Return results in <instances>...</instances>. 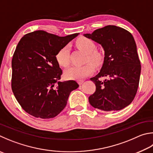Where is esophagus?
Masks as SVG:
<instances>
[{
  "mask_svg": "<svg viewBox=\"0 0 153 153\" xmlns=\"http://www.w3.org/2000/svg\"><path fill=\"white\" fill-rule=\"evenodd\" d=\"M84 79H79V80H77V83H78L79 84H82L83 83H84Z\"/></svg>",
  "mask_w": 153,
  "mask_h": 153,
  "instance_id": "34e87169",
  "label": "esophagus"
}]
</instances>
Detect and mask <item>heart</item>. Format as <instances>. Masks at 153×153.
<instances>
[{
  "label": "heart",
  "mask_w": 153,
  "mask_h": 153,
  "mask_svg": "<svg viewBox=\"0 0 153 153\" xmlns=\"http://www.w3.org/2000/svg\"><path fill=\"white\" fill-rule=\"evenodd\" d=\"M76 45L79 49L87 53L85 58L86 64L82 66L71 65L65 71V76L66 78L71 79H82L90 76L94 71L93 65L98 66L102 63L103 56L101 53L96 51V45L90 39L81 37L76 41ZM56 60L62 67H67L69 63V46L65 45L60 49L57 53Z\"/></svg>",
  "instance_id": "b5f03b06"
}]
</instances>
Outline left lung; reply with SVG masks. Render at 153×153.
Returning a JSON list of instances; mask_svg holds the SVG:
<instances>
[{
    "label": "left lung",
    "mask_w": 153,
    "mask_h": 153,
    "mask_svg": "<svg viewBox=\"0 0 153 153\" xmlns=\"http://www.w3.org/2000/svg\"><path fill=\"white\" fill-rule=\"evenodd\" d=\"M102 46L104 59L100 71L90 79L96 91L89 102L100 110L117 111L133 101L139 84L141 65L137 45L131 33L115 25H108L84 35ZM102 76L107 79L99 80Z\"/></svg>",
    "instance_id": "1"
}]
</instances>
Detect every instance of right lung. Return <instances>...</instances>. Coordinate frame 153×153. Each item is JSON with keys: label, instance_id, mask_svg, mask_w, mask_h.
<instances>
[{"label": "right lung", "instance_id": "right-lung-1", "mask_svg": "<svg viewBox=\"0 0 153 153\" xmlns=\"http://www.w3.org/2000/svg\"><path fill=\"white\" fill-rule=\"evenodd\" d=\"M78 34L59 37L39 30L21 38L12 59L11 87L26 112L47 119L64 109L70 92L79 85L74 80L59 81L62 70L55 56Z\"/></svg>", "mask_w": 153, "mask_h": 153}]
</instances>
